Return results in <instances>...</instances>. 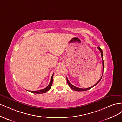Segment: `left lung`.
<instances>
[{
    "label": "left lung",
    "mask_w": 122,
    "mask_h": 122,
    "mask_svg": "<svg viewBox=\"0 0 122 122\" xmlns=\"http://www.w3.org/2000/svg\"><path fill=\"white\" fill-rule=\"evenodd\" d=\"M98 49L100 50V52H101V57H102V61H103V70H104V61H103V51L102 50V49H101L99 47H98ZM102 76H103V74H102L101 77L100 78V79L95 84H94L93 86H91V87H90L86 88H78V87H76V86H74L73 85H72L71 83L70 82V81H69L68 79L67 78V83H68V85H69V86L70 87V88H71L72 89H73V90H75V91H77V92H83V91H86L90 90V89H91V88H92V87H93L94 86H95L96 85H97V84L100 82V81L101 80V78H102Z\"/></svg>",
    "instance_id": "1"
}]
</instances>
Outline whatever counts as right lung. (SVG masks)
I'll return each instance as SVG.
<instances>
[{
	"instance_id": "obj_1",
	"label": "right lung",
	"mask_w": 122,
	"mask_h": 122,
	"mask_svg": "<svg viewBox=\"0 0 122 122\" xmlns=\"http://www.w3.org/2000/svg\"><path fill=\"white\" fill-rule=\"evenodd\" d=\"M53 74H53V75L51 77V80H50V82L48 86L46 88H44V89L42 90H39V91H28L29 92H31L32 93H35V94H43V93H45L46 92H47V91H48L50 88L51 86H52V82H53Z\"/></svg>"
}]
</instances>
